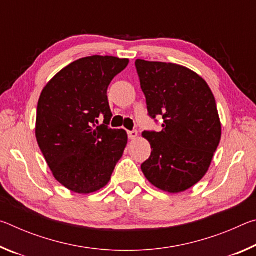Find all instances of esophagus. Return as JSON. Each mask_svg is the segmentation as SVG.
<instances>
[{
    "label": "esophagus",
    "instance_id": "esophagus-1",
    "mask_svg": "<svg viewBox=\"0 0 256 256\" xmlns=\"http://www.w3.org/2000/svg\"><path fill=\"white\" fill-rule=\"evenodd\" d=\"M128 138H131V140H136V138H138V131H136V130H133V131H128Z\"/></svg>",
    "mask_w": 256,
    "mask_h": 256
}]
</instances>
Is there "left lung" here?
Segmentation results:
<instances>
[{
    "label": "left lung",
    "instance_id": "8db88e82",
    "mask_svg": "<svg viewBox=\"0 0 256 256\" xmlns=\"http://www.w3.org/2000/svg\"><path fill=\"white\" fill-rule=\"evenodd\" d=\"M136 68L150 118L164 120L160 132L142 133L151 156L141 170L159 190L184 192L206 174L222 138L214 96L200 76L178 64L136 60Z\"/></svg>",
    "mask_w": 256,
    "mask_h": 256
}]
</instances>
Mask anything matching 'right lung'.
<instances>
[{"mask_svg":"<svg viewBox=\"0 0 256 256\" xmlns=\"http://www.w3.org/2000/svg\"><path fill=\"white\" fill-rule=\"evenodd\" d=\"M128 58L94 55L62 68L40 94L36 138L55 180L89 194L108 184L128 144L124 130L110 128L107 89ZM98 118L104 124L98 126Z\"/></svg>","mask_w":256,"mask_h":256,"instance_id":"right-lung-1","label":"right lung"}]
</instances>
